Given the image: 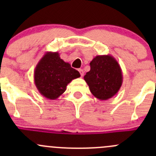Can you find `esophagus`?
Here are the masks:
<instances>
[{"mask_svg":"<svg viewBox=\"0 0 156 156\" xmlns=\"http://www.w3.org/2000/svg\"><path fill=\"white\" fill-rule=\"evenodd\" d=\"M78 71H79L80 74H81V77L84 76V71H83V69H78Z\"/></svg>","mask_w":156,"mask_h":156,"instance_id":"esophagus-1","label":"esophagus"}]
</instances>
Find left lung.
<instances>
[{"label":"left lung","instance_id":"obj_1","mask_svg":"<svg viewBox=\"0 0 156 156\" xmlns=\"http://www.w3.org/2000/svg\"><path fill=\"white\" fill-rule=\"evenodd\" d=\"M90 70L84 79L91 94L100 100H107L120 90L123 75L120 65L111 55H98L90 62Z\"/></svg>","mask_w":156,"mask_h":156}]
</instances>
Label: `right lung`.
<instances>
[{"label":"right lung","mask_w":156,"mask_h":156,"mask_svg":"<svg viewBox=\"0 0 156 156\" xmlns=\"http://www.w3.org/2000/svg\"><path fill=\"white\" fill-rule=\"evenodd\" d=\"M80 76L78 71L61 59L58 52H46L34 72L37 90L49 100L57 99L65 92L69 83Z\"/></svg>","instance_id":"right-lung-1"}]
</instances>
